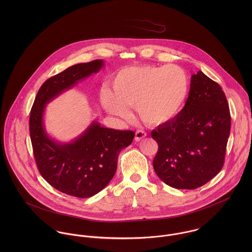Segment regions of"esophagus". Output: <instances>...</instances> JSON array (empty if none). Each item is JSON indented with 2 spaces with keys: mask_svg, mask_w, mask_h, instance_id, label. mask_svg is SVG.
Here are the masks:
<instances>
[{
  "mask_svg": "<svg viewBox=\"0 0 252 252\" xmlns=\"http://www.w3.org/2000/svg\"><path fill=\"white\" fill-rule=\"evenodd\" d=\"M146 133L143 131V130H138L137 132H136V137H135V140L137 141V142H140L141 140H143L144 138L146 137Z\"/></svg>",
  "mask_w": 252,
  "mask_h": 252,
  "instance_id": "34e87169",
  "label": "esophagus"
}]
</instances>
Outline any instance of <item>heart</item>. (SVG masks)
<instances>
[{"label":"heart","instance_id":"heart-1","mask_svg":"<svg viewBox=\"0 0 252 252\" xmlns=\"http://www.w3.org/2000/svg\"><path fill=\"white\" fill-rule=\"evenodd\" d=\"M112 90L102 93L108 112L126 118L127 108H136L144 123L157 126L180 113L188 97L189 77L177 65L127 67L115 75Z\"/></svg>","mask_w":252,"mask_h":252}]
</instances>
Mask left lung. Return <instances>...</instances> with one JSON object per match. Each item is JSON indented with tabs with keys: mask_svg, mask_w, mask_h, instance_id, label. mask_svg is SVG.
Wrapping results in <instances>:
<instances>
[{
	"mask_svg": "<svg viewBox=\"0 0 252 252\" xmlns=\"http://www.w3.org/2000/svg\"><path fill=\"white\" fill-rule=\"evenodd\" d=\"M230 128L229 105L220 85L201 71L193 74L184 108L151 132L158 144L155 173L177 189L201 187L224 165Z\"/></svg>",
	"mask_w": 252,
	"mask_h": 252,
	"instance_id": "8db88e82",
	"label": "left lung"
}]
</instances>
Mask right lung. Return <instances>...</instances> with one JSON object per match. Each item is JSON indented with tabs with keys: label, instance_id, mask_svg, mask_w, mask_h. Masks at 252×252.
Segmentation results:
<instances>
[{
	"label": "right lung",
	"instance_id": "add662e5",
	"mask_svg": "<svg viewBox=\"0 0 252 252\" xmlns=\"http://www.w3.org/2000/svg\"><path fill=\"white\" fill-rule=\"evenodd\" d=\"M103 66V60H94L51 76L40 86L30 113V138L38 172L52 187L77 198L92 197L108 185L120 151L132 144L135 132L108 129L94 121L73 142L60 144L47 136L42 117L47 103Z\"/></svg>",
	"mask_w": 252,
	"mask_h": 252
}]
</instances>
